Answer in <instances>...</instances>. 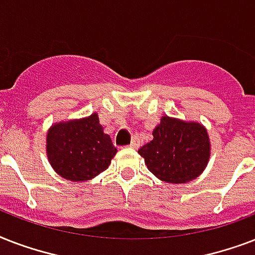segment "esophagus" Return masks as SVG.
I'll return each mask as SVG.
<instances>
[{
    "mask_svg": "<svg viewBox=\"0 0 255 255\" xmlns=\"http://www.w3.org/2000/svg\"><path fill=\"white\" fill-rule=\"evenodd\" d=\"M139 145H140L139 137H133L131 143H129V147L131 148H139Z\"/></svg>",
    "mask_w": 255,
    "mask_h": 255,
    "instance_id": "esophagus-1",
    "label": "esophagus"
}]
</instances>
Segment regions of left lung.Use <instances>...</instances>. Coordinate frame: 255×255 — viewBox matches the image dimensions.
<instances>
[{"mask_svg": "<svg viewBox=\"0 0 255 255\" xmlns=\"http://www.w3.org/2000/svg\"><path fill=\"white\" fill-rule=\"evenodd\" d=\"M152 135L153 139L140 148L139 155L156 177L185 184L204 172L210 157V141L202 124L163 116Z\"/></svg>", "mask_w": 255, "mask_h": 255, "instance_id": "left-lung-1", "label": "left lung"}]
</instances>
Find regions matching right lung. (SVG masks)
<instances>
[{"label":"right lung","instance_id":"right-lung-1","mask_svg":"<svg viewBox=\"0 0 255 255\" xmlns=\"http://www.w3.org/2000/svg\"><path fill=\"white\" fill-rule=\"evenodd\" d=\"M46 144L54 170L74 182L87 181L102 173L118 152L110 135L103 132L98 114L53 124Z\"/></svg>","mask_w":255,"mask_h":255}]
</instances>
